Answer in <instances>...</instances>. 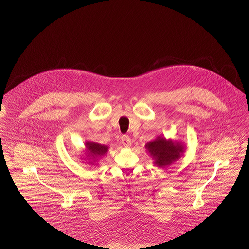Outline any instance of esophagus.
<instances>
[{"label": "esophagus", "instance_id": "1", "mask_svg": "<svg viewBox=\"0 0 249 249\" xmlns=\"http://www.w3.org/2000/svg\"><path fill=\"white\" fill-rule=\"evenodd\" d=\"M121 142H122V144H123L125 147H130V145H131L130 138L128 135H126V134L122 135V137H121Z\"/></svg>", "mask_w": 249, "mask_h": 249}]
</instances>
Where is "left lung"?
Listing matches in <instances>:
<instances>
[{
  "mask_svg": "<svg viewBox=\"0 0 249 249\" xmlns=\"http://www.w3.org/2000/svg\"><path fill=\"white\" fill-rule=\"evenodd\" d=\"M147 150L155 159V163L158 167H165L172 164L179 159L183 152V146L180 143L173 141H167L164 138L158 137L156 140L145 145Z\"/></svg>",
  "mask_w": 249,
  "mask_h": 249,
  "instance_id": "1",
  "label": "left lung"
}]
</instances>
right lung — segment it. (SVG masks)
Segmentation results:
<instances>
[{"label": "right lung", "mask_w": 249, "mask_h": 249, "mask_svg": "<svg viewBox=\"0 0 249 249\" xmlns=\"http://www.w3.org/2000/svg\"><path fill=\"white\" fill-rule=\"evenodd\" d=\"M87 148L90 151V156L95 159L99 156H104L107 152L108 147L95 142H87Z\"/></svg>", "instance_id": "right-lung-1"}]
</instances>
